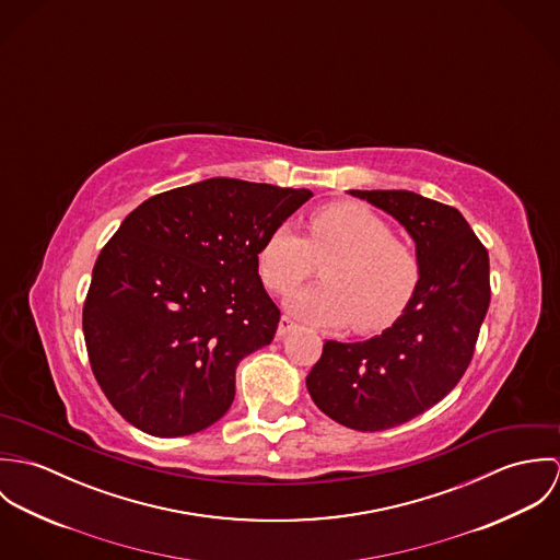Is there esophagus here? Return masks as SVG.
Wrapping results in <instances>:
<instances>
[{"mask_svg": "<svg viewBox=\"0 0 560 560\" xmlns=\"http://www.w3.org/2000/svg\"><path fill=\"white\" fill-rule=\"evenodd\" d=\"M298 327V323L289 317H282L280 325H278V338H284L289 331H293Z\"/></svg>", "mask_w": 560, "mask_h": 560, "instance_id": "34e87169", "label": "esophagus"}]
</instances>
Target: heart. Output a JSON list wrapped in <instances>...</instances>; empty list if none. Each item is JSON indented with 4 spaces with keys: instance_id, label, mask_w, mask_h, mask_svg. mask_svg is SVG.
Returning a JSON list of instances; mask_svg holds the SVG:
<instances>
[{
    "instance_id": "heart-1",
    "label": "heart",
    "mask_w": 560,
    "mask_h": 560,
    "mask_svg": "<svg viewBox=\"0 0 560 560\" xmlns=\"http://www.w3.org/2000/svg\"><path fill=\"white\" fill-rule=\"evenodd\" d=\"M325 262L320 280L289 302L300 319L355 331H377L399 319L420 280L418 256L395 240L390 224L358 202H334L308 218V237L289 224L273 229L258 249L262 284L287 295Z\"/></svg>"
}]
</instances>
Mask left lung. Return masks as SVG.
I'll use <instances>...</instances> for the list:
<instances>
[{
	"label": "left lung",
	"instance_id": "1",
	"mask_svg": "<svg viewBox=\"0 0 560 560\" xmlns=\"http://www.w3.org/2000/svg\"><path fill=\"white\" fill-rule=\"evenodd\" d=\"M349 194L405 226L420 280L402 315L380 336L325 340L306 386L331 420L384 431L433 407L464 377L489 308V256L455 207L405 189Z\"/></svg>",
	"mask_w": 560,
	"mask_h": 560
}]
</instances>
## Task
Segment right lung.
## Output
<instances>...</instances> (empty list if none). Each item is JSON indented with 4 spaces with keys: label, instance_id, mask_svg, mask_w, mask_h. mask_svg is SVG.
<instances>
[{
    "label": "right lung",
    "instance_id": "1",
    "mask_svg": "<svg viewBox=\"0 0 560 560\" xmlns=\"http://www.w3.org/2000/svg\"><path fill=\"white\" fill-rule=\"evenodd\" d=\"M311 198L220 176L158 194L125 218L94 262L83 338L101 390L127 422L178 438L229 411L237 364L280 323L258 249Z\"/></svg>",
    "mask_w": 560,
    "mask_h": 560
}]
</instances>
